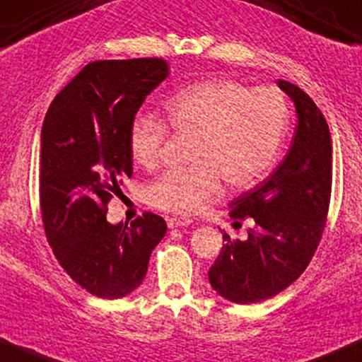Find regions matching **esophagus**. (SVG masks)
I'll list each match as a JSON object with an SVG mask.
<instances>
[{
	"instance_id": "1",
	"label": "esophagus",
	"mask_w": 362,
	"mask_h": 362,
	"mask_svg": "<svg viewBox=\"0 0 362 362\" xmlns=\"http://www.w3.org/2000/svg\"><path fill=\"white\" fill-rule=\"evenodd\" d=\"M192 218L188 217H168V226L170 229H176V227H185L192 224Z\"/></svg>"
}]
</instances>
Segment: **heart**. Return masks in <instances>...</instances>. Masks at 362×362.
Returning a JSON list of instances; mask_svg holds the SVG:
<instances>
[{
	"mask_svg": "<svg viewBox=\"0 0 362 362\" xmlns=\"http://www.w3.org/2000/svg\"><path fill=\"white\" fill-rule=\"evenodd\" d=\"M165 121L174 135L192 138L188 170H168L145 188V202L165 212L193 214L212 200L224 180L229 188H247L277 160L289 124L284 93L251 88L235 80H209L182 88L165 103ZM168 128L138 117L129 129V150L141 168L160 157Z\"/></svg>",
	"mask_w": 362,
	"mask_h": 362,
	"instance_id": "1",
	"label": "heart"
}]
</instances>
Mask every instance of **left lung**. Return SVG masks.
Here are the masks:
<instances>
[{
  "instance_id": "left-lung-1",
  "label": "left lung",
  "mask_w": 362,
  "mask_h": 362,
  "mask_svg": "<svg viewBox=\"0 0 362 362\" xmlns=\"http://www.w3.org/2000/svg\"><path fill=\"white\" fill-rule=\"evenodd\" d=\"M298 115L292 145L274 173L229 203V217H253L246 241L224 233L209 270L212 289L227 301L253 304L289 287L322 239L332 193V140L316 104L298 85L279 80Z\"/></svg>"
}]
</instances>
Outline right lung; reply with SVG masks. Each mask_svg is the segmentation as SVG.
I'll use <instances>...</instances> for the list:
<instances>
[{"mask_svg": "<svg viewBox=\"0 0 362 362\" xmlns=\"http://www.w3.org/2000/svg\"><path fill=\"white\" fill-rule=\"evenodd\" d=\"M169 75L159 58L93 61L54 97L40 132V210L59 265L103 299L132 294L168 224L145 212L111 224L107 202L133 173L129 129Z\"/></svg>", "mask_w": 362, "mask_h": 362, "instance_id": "obj_1", "label": "right lung"}]
</instances>
